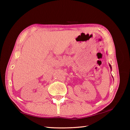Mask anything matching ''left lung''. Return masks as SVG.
I'll use <instances>...</instances> for the list:
<instances>
[{
    "instance_id": "obj_1",
    "label": "left lung",
    "mask_w": 130,
    "mask_h": 130,
    "mask_svg": "<svg viewBox=\"0 0 130 130\" xmlns=\"http://www.w3.org/2000/svg\"><path fill=\"white\" fill-rule=\"evenodd\" d=\"M109 67H110V69H111L112 70V67H111V65H110V64H109Z\"/></svg>"
}]
</instances>
